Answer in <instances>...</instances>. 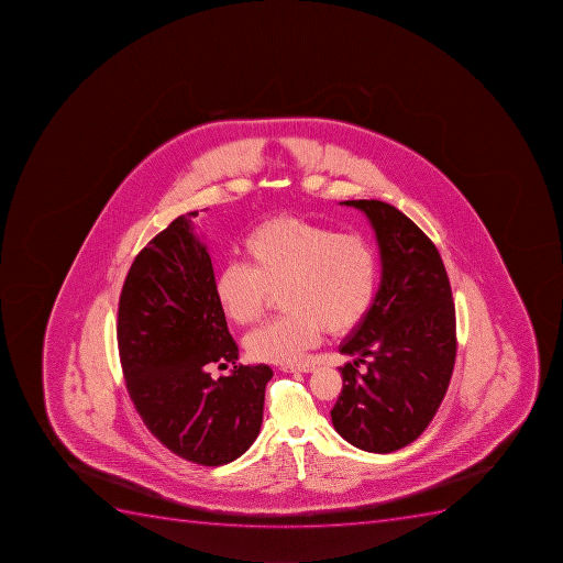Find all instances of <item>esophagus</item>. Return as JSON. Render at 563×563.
I'll use <instances>...</instances> for the list:
<instances>
[{"mask_svg":"<svg viewBox=\"0 0 563 563\" xmlns=\"http://www.w3.org/2000/svg\"><path fill=\"white\" fill-rule=\"evenodd\" d=\"M285 373H313L316 367L313 365H288L284 367Z\"/></svg>","mask_w":563,"mask_h":563,"instance_id":"34e87169","label":"esophagus"}]
</instances>
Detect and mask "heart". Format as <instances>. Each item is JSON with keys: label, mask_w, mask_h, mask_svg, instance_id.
<instances>
[{"label": "heart", "mask_w": 563, "mask_h": 563, "mask_svg": "<svg viewBox=\"0 0 563 563\" xmlns=\"http://www.w3.org/2000/svg\"><path fill=\"white\" fill-rule=\"evenodd\" d=\"M247 265L228 264L213 282L224 316L247 327L261 321L273 296L284 317L246 339L251 358L299 364L322 331L344 335L362 324L378 288V256L360 233H336L305 219H269L242 242Z\"/></svg>", "instance_id": "b5f03b06"}]
</instances>
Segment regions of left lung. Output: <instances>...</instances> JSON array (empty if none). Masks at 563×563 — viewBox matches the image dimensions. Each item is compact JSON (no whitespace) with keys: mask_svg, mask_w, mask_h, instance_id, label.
<instances>
[{"mask_svg":"<svg viewBox=\"0 0 563 563\" xmlns=\"http://www.w3.org/2000/svg\"><path fill=\"white\" fill-rule=\"evenodd\" d=\"M342 205L371 221L382 284L339 347L355 360L339 368L344 387L331 421L355 448L393 453L421 435L444 399L456 358L453 294L439 250L416 222L378 199Z\"/></svg>","mask_w":563,"mask_h":563,"instance_id":"left-lung-1","label":"left lung"}]
</instances>
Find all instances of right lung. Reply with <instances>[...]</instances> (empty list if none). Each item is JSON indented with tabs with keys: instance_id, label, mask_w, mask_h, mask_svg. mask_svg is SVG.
Masks as SVG:
<instances>
[{
	"instance_id": "1",
	"label": "right lung",
	"mask_w": 563,
	"mask_h": 563,
	"mask_svg": "<svg viewBox=\"0 0 563 563\" xmlns=\"http://www.w3.org/2000/svg\"><path fill=\"white\" fill-rule=\"evenodd\" d=\"M196 216L175 219L135 256L119 299L118 345L128 394L152 435L180 459L218 467L258 437L273 368L236 365ZM230 363V377L209 376L213 364Z\"/></svg>"
}]
</instances>
